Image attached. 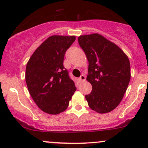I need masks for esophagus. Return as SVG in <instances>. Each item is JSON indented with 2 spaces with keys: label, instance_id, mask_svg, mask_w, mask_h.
Masks as SVG:
<instances>
[{
  "label": "esophagus",
  "instance_id": "1",
  "mask_svg": "<svg viewBox=\"0 0 148 148\" xmlns=\"http://www.w3.org/2000/svg\"><path fill=\"white\" fill-rule=\"evenodd\" d=\"M79 81H81V82H84V81H86V76L84 75H81L79 77Z\"/></svg>",
  "mask_w": 148,
  "mask_h": 148
}]
</instances>
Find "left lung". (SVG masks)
Masks as SVG:
<instances>
[{"label": "left lung", "instance_id": "left-lung-1", "mask_svg": "<svg viewBox=\"0 0 148 148\" xmlns=\"http://www.w3.org/2000/svg\"><path fill=\"white\" fill-rule=\"evenodd\" d=\"M80 47L88 60L87 81L92 90L88 106L99 113L113 111L123 99L131 79L128 57L115 44L97 33L81 35Z\"/></svg>", "mask_w": 148, "mask_h": 148}]
</instances>
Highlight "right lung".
Masks as SVG:
<instances>
[{
  "label": "right lung",
  "instance_id": "obj_1",
  "mask_svg": "<svg viewBox=\"0 0 148 148\" xmlns=\"http://www.w3.org/2000/svg\"><path fill=\"white\" fill-rule=\"evenodd\" d=\"M75 40V36H50L35 51L26 64L25 82L30 96L49 114L65 111L76 90L63 66L66 51Z\"/></svg>",
  "mask_w": 148,
  "mask_h": 148
}]
</instances>
